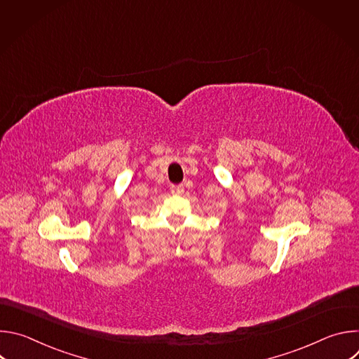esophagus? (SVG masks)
<instances>
[{"label": "esophagus", "mask_w": 359, "mask_h": 359, "mask_svg": "<svg viewBox=\"0 0 359 359\" xmlns=\"http://www.w3.org/2000/svg\"><path fill=\"white\" fill-rule=\"evenodd\" d=\"M170 191H172V194H182L184 191V187H183V184H172Z\"/></svg>", "instance_id": "1"}]
</instances>
